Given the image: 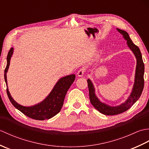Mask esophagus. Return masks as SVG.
<instances>
[{
  "label": "esophagus",
  "mask_w": 149,
  "mask_h": 149,
  "mask_svg": "<svg viewBox=\"0 0 149 149\" xmlns=\"http://www.w3.org/2000/svg\"><path fill=\"white\" fill-rule=\"evenodd\" d=\"M85 71H86V69H85L84 67H83V68H80V69L78 70V72H77L78 76H79V77L83 76V75H84V74Z\"/></svg>",
  "instance_id": "34e87169"
}]
</instances>
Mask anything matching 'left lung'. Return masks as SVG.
Wrapping results in <instances>:
<instances>
[{"mask_svg":"<svg viewBox=\"0 0 149 149\" xmlns=\"http://www.w3.org/2000/svg\"><path fill=\"white\" fill-rule=\"evenodd\" d=\"M117 31L121 33L123 38L127 41L128 47L132 50L136 58V68L135 79L132 92L125 102L118 106H110L101 102L95 93V88L90 79H88V86L89 89V95L90 102L93 107L101 113L105 115H116L123 113L128 110L136 102L141 96L144 87V63L142 59V56L139 47L133 43L129 37L128 33L125 31L117 29Z\"/></svg>","mask_w":149,"mask_h":149,"instance_id":"8db88e82","label":"left lung"}]
</instances>
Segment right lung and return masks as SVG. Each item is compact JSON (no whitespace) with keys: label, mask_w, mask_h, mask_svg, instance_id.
<instances>
[{"label":"right lung","mask_w":149,"mask_h":149,"mask_svg":"<svg viewBox=\"0 0 149 149\" xmlns=\"http://www.w3.org/2000/svg\"><path fill=\"white\" fill-rule=\"evenodd\" d=\"M13 53V49L11 48L8 52L7 56V65L4 70V79L7 85V74L10 59ZM75 75L74 74L69 75L60 79L58 83L54 87L51 92L50 93L46 99L42 102L33 106L26 107L21 106L13 99L11 96L8 88H7V94L9 100L11 104L25 115L31 118L38 120H44L51 118L52 117L56 115L61 109V107L64 102V99L66 92L74 83Z\"/></svg>","instance_id":"right-lung-1"}]
</instances>
